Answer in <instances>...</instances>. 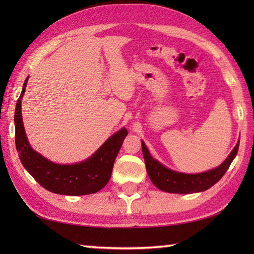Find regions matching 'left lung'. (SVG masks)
I'll return each instance as SVG.
<instances>
[{
  "instance_id": "obj_1",
  "label": "left lung",
  "mask_w": 254,
  "mask_h": 254,
  "mask_svg": "<svg viewBox=\"0 0 254 254\" xmlns=\"http://www.w3.org/2000/svg\"><path fill=\"white\" fill-rule=\"evenodd\" d=\"M239 142L240 138L234 149L231 150V153L228 155V157L224 160V163L213 169L199 172V174H183V172L175 171L164 166L157 159L152 157L148 148L143 141L142 150L148 177L156 188L169 193L189 194L207 190V189L213 187L215 183H217L222 179V177L227 171L230 164L235 159L237 153H238Z\"/></svg>"
}]
</instances>
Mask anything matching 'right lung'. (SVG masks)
Segmentation results:
<instances>
[{
  "mask_svg": "<svg viewBox=\"0 0 254 254\" xmlns=\"http://www.w3.org/2000/svg\"><path fill=\"white\" fill-rule=\"evenodd\" d=\"M15 108V143L19 159L25 169L46 190L62 195H86L98 192L110 180L116 157L124 138L127 135L122 127L107 139L89 158L71 165L56 164L32 149L27 138L23 117L21 99L25 94L27 82Z\"/></svg>",
  "mask_w": 254,
  "mask_h": 254,
  "instance_id": "1",
  "label": "right lung"
}]
</instances>
